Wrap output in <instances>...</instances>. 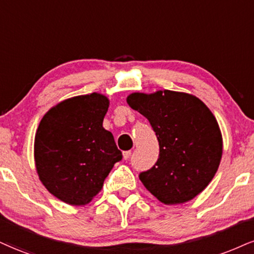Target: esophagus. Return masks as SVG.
Returning <instances> with one entry per match:
<instances>
[{
  "instance_id": "34e87169",
  "label": "esophagus",
  "mask_w": 254,
  "mask_h": 254,
  "mask_svg": "<svg viewBox=\"0 0 254 254\" xmlns=\"http://www.w3.org/2000/svg\"><path fill=\"white\" fill-rule=\"evenodd\" d=\"M130 154H132V152H130V151H125L124 153H122V155H124L125 160H128V159L130 158Z\"/></svg>"
}]
</instances>
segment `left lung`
<instances>
[{
    "label": "left lung",
    "mask_w": 254,
    "mask_h": 254,
    "mask_svg": "<svg viewBox=\"0 0 254 254\" xmlns=\"http://www.w3.org/2000/svg\"><path fill=\"white\" fill-rule=\"evenodd\" d=\"M127 103L149 121L159 141V159L139 174L143 186L166 205L192 200L213 179L223 137L212 112L186 93H134Z\"/></svg>",
    "instance_id": "obj_1"
}]
</instances>
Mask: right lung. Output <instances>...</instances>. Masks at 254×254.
I'll list each match as a JSON object with an SVG mask.
<instances>
[{
    "mask_svg": "<svg viewBox=\"0 0 254 254\" xmlns=\"http://www.w3.org/2000/svg\"><path fill=\"white\" fill-rule=\"evenodd\" d=\"M108 106L98 93L75 96L49 109L37 128L34 154L40 180L69 205L88 203L122 159L113 134L102 127Z\"/></svg>",
    "mask_w": 254,
    "mask_h": 254,
    "instance_id": "right-lung-1",
    "label": "right lung"
}]
</instances>
